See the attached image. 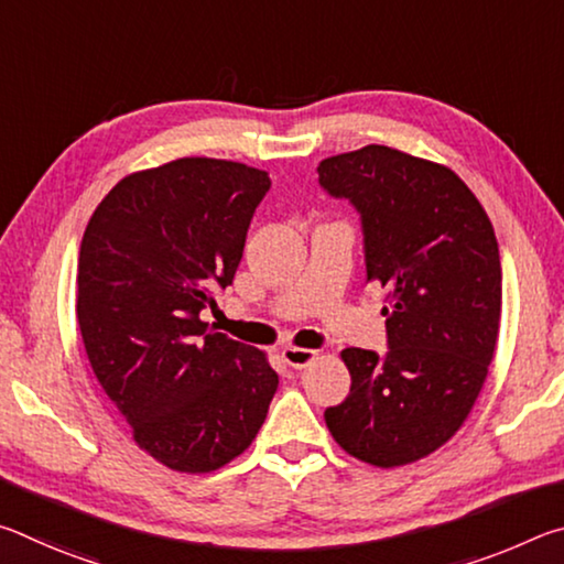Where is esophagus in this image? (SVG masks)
Instances as JSON below:
<instances>
[{"mask_svg":"<svg viewBox=\"0 0 564 564\" xmlns=\"http://www.w3.org/2000/svg\"><path fill=\"white\" fill-rule=\"evenodd\" d=\"M283 360L289 362L291 368H305V366H311L313 360H316V356L318 352L316 350H308V348H293V346H289V348H283Z\"/></svg>","mask_w":564,"mask_h":564,"instance_id":"esophagus-1","label":"esophagus"}]
</instances>
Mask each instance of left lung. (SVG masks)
Segmentation results:
<instances>
[{"label": "left lung", "instance_id": "left-lung-1", "mask_svg": "<svg viewBox=\"0 0 564 564\" xmlns=\"http://www.w3.org/2000/svg\"><path fill=\"white\" fill-rule=\"evenodd\" d=\"M318 184L360 214L366 279L386 289L388 352L346 348L350 393L326 410L348 455L398 467L451 441L480 395L500 330L492 224L447 166L390 147L323 159Z\"/></svg>", "mask_w": 564, "mask_h": 564}]
</instances>
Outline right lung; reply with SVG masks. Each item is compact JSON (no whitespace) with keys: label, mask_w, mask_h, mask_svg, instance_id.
I'll return each instance as SVG.
<instances>
[{"label":"right lung","mask_w":564,"mask_h":564,"mask_svg":"<svg viewBox=\"0 0 564 564\" xmlns=\"http://www.w3.org/2000/svg\"><path fill=\"white\" fill-rule=\"evenodd\" d=\"M269 188L238 161L176 159L121 178L84 231L76 321L91 370L137 445L171 470L231 463L279 388L265 352L202 321L234 283Z\"/></svg>","instance_id":"obj_1"}]
</instances>
